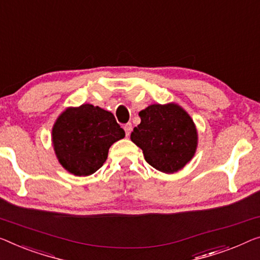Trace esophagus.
<instances>
[{
	"mask_svg": "<svg viewBox=\"0 0 260 260\" xmlns=\"http://www.w3.org/2000/svg\"><path fill=\"white\" fill-rule=\"evenodd\" d=\"M123 129H125V132H126V135L127 137H128V135L131 134V132H132V123H126L125 126H123Z\"/></svg>",
	"mask_w": 260,
	"mask_h": 260,
	"instance_id": "34e87169",
	"label": "esophagus"
}]
</instances>
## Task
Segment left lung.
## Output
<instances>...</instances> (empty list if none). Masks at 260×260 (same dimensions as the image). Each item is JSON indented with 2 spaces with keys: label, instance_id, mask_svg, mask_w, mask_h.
<instances>
[{
  "label": "left lung",
  "instance_id": "1",
  "mask_svg": "<svg viewBox=\"0 0 260 260\" xmlns=\"http://www.w3.org/2000/svg\"><path fill=\"white\" fill-rule=\"evenodd\" d=\"M140 125L131 140L142 149L145 160L165 174L179 172L196 153L199 134L192 118L176 103L153 104L139 112Z\"/></svg>",
  "mask_w": 260,
  "mask_h": 260
}]
</instances>
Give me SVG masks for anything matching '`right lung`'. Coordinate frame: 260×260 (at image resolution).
Wrapping results in <instances>:
<instances>
[{
    "label": "right lung",
    "mask_w": 260,
    "mask_h": 260,
    "mask_svg": "<svg viewBox=\"0 0 260 260\" xmlns=\"http://www.w3.org/2000/svg\"><path fill=\"white\" fill-rule=\"evenodd\" d=\"M51 137L61 167L75 176H88L104 165L110 147L125 138V131L111 112L83 104L58 115Z\"/></svg>",
    "instance_id": "1"
}]
</instances>
